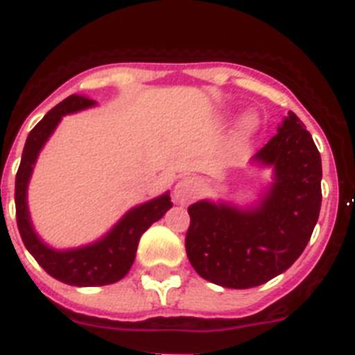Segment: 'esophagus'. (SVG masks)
I'll list each match as a JSON object with an SVG mask.
<instances>
[{"label":"esophagus","instance_id":"obj_1","mask_svg":"<svg viewBox=\"0 0 355 355\" xmlns=\"http://www.w3.org/2000/svg\"><path fill=\"white\" fill-rule=\"evenodd\" d=\"M200 193V183L196 178H183L174 187V200L180 205H188Z\"/></svg>","mask_w":355,"mask_h":355}]
</instances>
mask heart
Masks as SVG:
<instances>
[{
    "label": "heart",
    "mask_w": 355,
    "mask_h": 355,
    "mask_svg": "<svg viewBox=\"0 0 355 355\" xmlns=\"http://www.w3.org/2000/svg\"><path fill=\"white\" fill-rule=\"evenodd\" d=\"M258 128H259L258 115L252 114V112H247V114L241 115L240 121H238L236 133L238 137H241V139H247V137H252V135L258 131Z\"/></svg>",
    "instance_id": "obj_1"
}]
</instances>
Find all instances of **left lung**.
Here are the masks:
<instances>
[{
  "label": "left lung",
  "mask_w": 355,
  "mask_h": 355,
  "mask_svg": "<svg viewBox=\"0 0 355 355\" xmlns=\"http://www.w3.org/2000/svg\"><path fill=\"white\" fill-rule=\"evenodd\" d=\"M252 163L272 168L270 187L256 205L205 199L188 208V259L202 279L234 290L286 272L306 249L322 206V158L293 112Z\"/></svg>",
  "instance_id": "left-lung-1"
}]
</instances>
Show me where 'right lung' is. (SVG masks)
Segmentation results:
<instances>
[{
	"label": "right lung",
	"instance_id": "1",
	"mask_svg": "<svg viewBox=\"0 0 355 355\" xmlns=\"http://www.w3.org/2000/svg\"><path fill=\"white\" fill-rule=\"evenodd\" d=\"M92 106H96L94 99L74 94L49 110L28 135L21 165L15 175V216L24 247L51 277L71 286H105L121 281L133 265L140 236L150 224L159 220L172 208L171 196L165 192L163 196L131 208L105 236L76 249L58 250L40 240L31 224L26 199L31 172L44 144L48 142L53 131L60 124L62 117Z\"/></svg>",
	"mask_w": 355,
	"mask_h": 355
}]
</instances>
